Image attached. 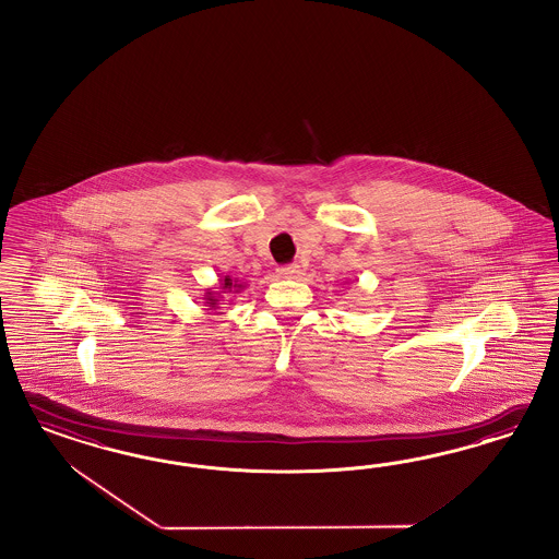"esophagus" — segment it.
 Instances as JSON below:
<instances>
[{"label":"esophagus","mask_w":559,"mask_h":559,"mask_svg":"<svg viewBox=\"0 0 559 559\" xmlns=\"http://www.w3.org/2000/svg\"><path fill=\"white\" fill-rule=\"evenodd\" d=\"M278 274H281L283 278H299V276H301V269H299L297 264H288V266H281Z\"/></svg>","instance_id":"34e87169"}]
</instances>
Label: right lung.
I'll return each mask as SVG.
<instances>
[{
    "instance_id": "add662e5",
    "label": "right lung",
    "mask_w": 559,
    "mask_h": 559,
    "mask_svg": "<svg viewBox=\"0 0 559 559\" xmlns=\"http://www.w3.org/2000/svg\"><path fill=\"white\" fill-rule=\"evenodd\" d=\"M241 288H243V283L234 281L231 276H225V278H221L219 281V290H215V288H206V290H204V305H206L209 309H217L221 301H223V295H231V293L236 295V293H241Z\"/></svg>"
}]
</instances>
